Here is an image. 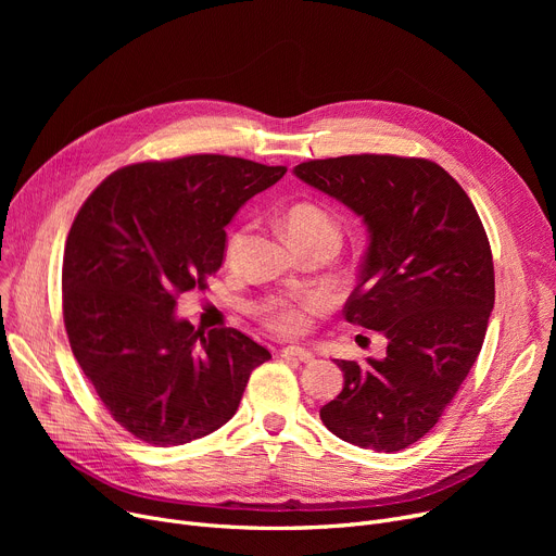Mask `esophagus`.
<instances>
[{
  "instance_id": "34e87169",
  "label": "esophagus",
  "mask_w": 556,
  "mask_h": 556,
  "mask_svg": "<svg viewBox=\"0 0 556 556\" xmlns=\"http://www.w3.org/2000/svg\"><path fill=\"white\" fill-rule=\"evenodd\" d=\"M281 356L283 358H295V361H302V363H313L315 356L311 352H306V349L302 346H283L281 349Z\"/></svg>"
}]
</instances>
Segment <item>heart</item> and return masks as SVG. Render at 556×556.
<instances>
[{"label": "heart", "instance_id": "1", "mask_svg": "<svg viewBox=\"0 0 556 556\" xmlns=\"http://www.w3.org/2000/svg\"><path fill=\"white\" fill-rule=\"evenodd\" d=\"M283 227L290 233L298 245L308 243V241H317V239H331L340 243V227L336 216L325 210L323 204L317 202H295L283 212ZM248 239V231L233 229L227 239L225 245V258L227 263H237L243 245ZM319 308V300L317 298H304L298 304L293 302H270L266 308H263V317L270 329H275L277 333H300L306 327V313L317 311Z\"/></svg>", "mask_w": 556, "mask_h": 556}]
</instances>
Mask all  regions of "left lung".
Listing matches in <instances>:
<instances>
[{
    "label": "left lung",
    "instance_id": "1",
    "mask_svg": "<svg viewBox=\"0 0 556 556\" xmlns=\"http://www.w3.org/2000/svg\"><path fill=\"white\" fill-rule=\"evenodd\" d=\"M293 173L367 225L344 319L388 340L381 361H336L344 388L319 419L349 444L396 453L440 421L480 354L495 300L486 231L471 198L430 160L344 155Z\"/></svg>",
    "mask_w": 556,
    "mask_h": 556
}]
</instances>
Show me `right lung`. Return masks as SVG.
I'll return each mask as SVG.
<instances>
[{"label":"right lung","mask_w":556,"mask_h":556,"mask_svg":"<svg viewBox=\"0 0 556 556\" xmlns=\"http://www.w3.org/2000/svg\"><path fill=\"white\" fill-rule=\"evenodd\" d=\"M283 173L229 155L141 162L83 202L63 258L65 329L87 381L137 440L166 448L218 430L270 361L237 329L195 331L175 306L207 288L227 223Z\"/></svg>","instance_id":"obj_1"}]
</instances>
